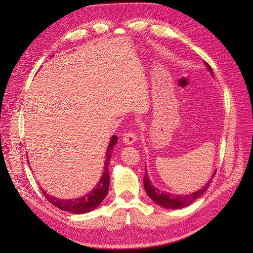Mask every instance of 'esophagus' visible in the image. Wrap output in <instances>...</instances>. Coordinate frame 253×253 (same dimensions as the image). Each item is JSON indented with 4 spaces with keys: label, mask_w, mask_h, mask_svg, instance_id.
<instances>
[{
    "label": "esophagus",
    "mask_w": 253,
    "mask_h": 253,
    "mask_svg": "<svg viewBox=\"0 0 253 253\" xmlns=\"http://www.w3.org/2000/svg\"><path fill=\"white\" fill-rule=\"evenodd\" d=\"M123 141L126 144H132L133 142L137 141V135L132 131H127L125 135L123 136Z\"/></svg>",
    "instance_id": "34e87169"
}]
</instances>
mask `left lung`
Segmentation results:
<instances>
[{
	"label": "left lung",
	"instance_id": "1",
	"mask_svg": "<svg viewBox=\"0 0 253 253\" xmlns=\"http://www.w3.org/2000/svg\"><path fill=\"white\" fill-rule=\"evenodd\" d=\"M207 67L210 72L212 73V68L211 66L207 64ZM215 176V171L212 175L211 179L208 181V184H206V186L202 187L200 190H198L193 193H190V195H182V196H175V195H169L168 192H163L160 191L159 189H157L150 181L148 175L146 174L143 177V186L144 189H146V192L148 193V196L151 198V200L153 202H155L158 206L165 208V209H171V210H177V209H181L188 207L189 204H191L192 202H195L197 199L202 196L206 190L208 189V187L210 186V182H211L213 177Z\"/></svg>",
	"mask_w": 253,
	"mask_h": 253
}]
</instances>
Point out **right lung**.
<instances>
[{"mask_svg":"<svg viewBox=\"0 0 253 253\" xmlns=\"http://www.w3.org/2000/svg\"><path fill=\"white\" fill-rule=\"evenodd\" d=\"M117 137L113 136L109 148L106 150V159L104 163V171L103 175H102L100 181L98 185L93 188L92 191H90L88 195L84 197L76 198V199H71V200H61V199H57L54 197H50L45 191L42 190L43 196L46 198V200L53 206L63 210V211H66L69 213L74 214H84L92 211L96 207L100 206V203L104 200V198L107 195V191H109L110 187V173H109V163L112 157L113 148H114L115 143L117 142Z\"/></svg>","mask_w":253,"mask_h":253,"instance_id":"add662e5","label":"right lung"}]
</instances>
